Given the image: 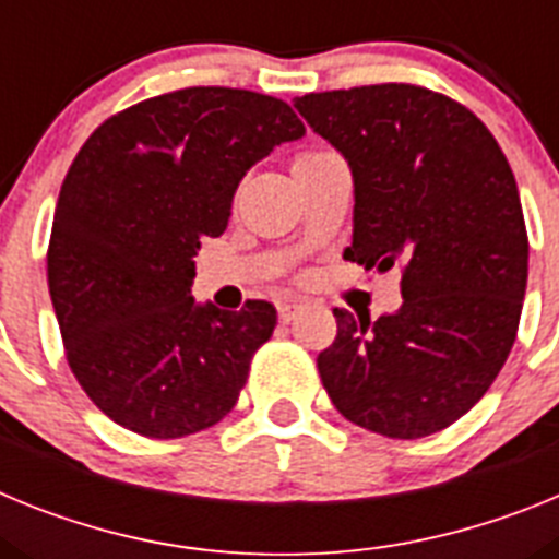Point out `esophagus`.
Instances as JSON below:
<instances>
[{
  "instance_id": "esophagus-1",
  "label": "esophagus",
  "mask_w": 559,
  "mask_h": 559,
  "mask_svg": "<svg viewBox=\"0 0 559 559\" xmlns=\"http://www.w3.org/2000/svg\"><path fill=\"white\" fill-rule=\"evenodd\" d=\"M299 310H302V302H283V305H280V319H283V322L288 324L290 319H294V316L299 313Z\"/></svg>"
}]
</instances>
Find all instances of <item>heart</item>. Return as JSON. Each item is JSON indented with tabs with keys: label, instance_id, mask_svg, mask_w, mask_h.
<instances>
[{
	"label": "heart",
	"instance_id": "obj_1",
	"mask_svg": "<svg viewBox=\"0 0 559 559\" xmlns=\"http://www.w3.org/2000/svg\"><path fill=\"white\" fill-rule=\"evenodd\" d=\"M308 156H316V153H308ZM299 159H305V156H299Z\"/></svg>",
	"mask_w": 559,
	"mask_h": 559
}]
</instances>
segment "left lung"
Returning a JSON list of instances; mask_svg holds the SVG:
<instances>
[{
  "mask_svg": "<svg viewBox=\"0 0 559 559\" xmlns=\"http://www.w3.org/2000/svg\"><path fill=\"white\" fill-rule=\"evenodd\" d=\"M353 170V243L364 269H403V305L369 319L335 308L319 374L349 423L392 439L471 412L515 344L530 240L510 162L476 114L412 86L294 100Z\"/></svg>",
  "mask_w": 559,
  "mask_h": 559,
  "instance_id": "8db88e82",
  "label": "left lung"
}]
</instances>
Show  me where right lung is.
I'll list each match as a JSON object with an SVG mask.
<instances>
[{"mask_svg":"<svg viewBox=\"0 0 559 559\" xmlns=\"http://www.w3.org/2000/svg\"><path fill=\"white\" fill-rule=\"evenodd\" d=\"M288 103L192 86L103 122L69 167L49 235L47 280L83 392L133 433L176 439L235 408L276 310L190 296L201 237L224 235L249 167L302 140Z\"/></svg>","mask_w":559,"mask_h":559,"instance_id":"right-lung-1","label":"right lung"}]
</instances>
